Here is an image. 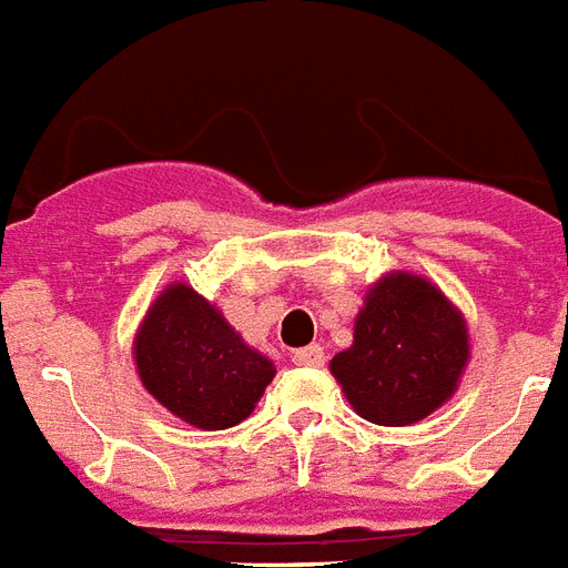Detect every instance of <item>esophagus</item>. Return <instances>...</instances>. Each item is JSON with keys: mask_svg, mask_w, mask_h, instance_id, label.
Listing matches in <instances>:
<instances>
[{"mask_svg": "<svg viewBox=\"0 0 568 568\" xmlns=\"http://www.w3.org/2000/svg\"><path fill=\"white\" fill-rule=\"evenodd\" d=\"M293 363H298V366H322L325 363V352H322V346H305V348H296L293 352Z\"/></svg>", "mask_w": 568, "mask_h": 568, "instance_id": "34e87169", "label": "esophagus"}]
</instances>
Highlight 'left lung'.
Segmentation results:
<instances>
[{
    "instance_id": "left-lung-1",
    "label": "left lung",
    "mask_w": 568,
    "mask_h": 568,
    "mask_svg": "<svg viewBox=\"0 0 568 568\" xmlns=\"http://www.w3.org/2000/svg\"><path fill=\"white\" fill-rule=\"evenodd\" d=\"M469 361L460 313L425 278H381L355 322V343L331 361L363 419L410 425L437 410Z\"/></svg>"
}]
</instances>
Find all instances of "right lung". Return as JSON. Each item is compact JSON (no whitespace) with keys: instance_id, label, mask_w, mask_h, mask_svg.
<instances>
[{"instance_id":"add662e5","label":"right lung","mask_w":568,"mask_h":568,"mask_svg":"<svg viewBox=\"0 0 568 568\" xmlns=\"http://www.w3.org/2000/svg\"><path fill=\"white\" fill-rule=\"evenodd\" d=\"M134 355L143 387L179 419L205 430L246 419L275 375V366L187 284H172L158 296L140 325Z\"/></svg>"}]
</instances>
